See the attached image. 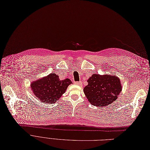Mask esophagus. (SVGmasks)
I'll list each match as a JSON object with an SVG mask.
<instances>
[{
  "label": "esophagus",
  "instance_id": "34e87169",
  "mask_svg": "<svg viewBox=\"0 0 150 150\" xmlns=\"http://www.w3.org/2000/svg\"><path fill=\"white\" fill-rule=\"evenodd\" d=\"M74 83L76 85H79V86H81V85H82V83L81 81H79V82H75Z\"/></svg>",
  "mask_w": 150,
  "mask_h": 150
}]
</instances>
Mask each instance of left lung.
<instances>
[{
    "mask_svg": "<svg viewBox=\"0 0 150 150\" xmlns=\"http://www.w3.org/2000/svg\"><path fill=\"white\" fill-rule=\"evenodd\" d=\"M87 82L84 93L91 105L99 108L115 101L122 90L120 78L116 76L93 74Z\"/></svg>",
    "mask_w": 150,
    "mask_h": 150,
    "instance_id": "1",
    "label": "left lung"
}]
</instances>
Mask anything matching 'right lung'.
Segmentation results:
<instances>
[{
    "mask_svg": "<svg viewBox=\"0 0 150 150\" xmlns=\"http://www.w3.org/2000/svg\"><path fill=\"white\" fill-rule=\"evenodd\" d=\"M71 83L72 82L69 79L60 80L58 75L52 73L32 82L30 87L33 93L41 102L53 104L65 93Z\"/></svg>",
    "mask_w": 150,
    "mask_h": 150,
    "instance_id": "obj_1",
    "label": "right lung"
}]
</instances>
